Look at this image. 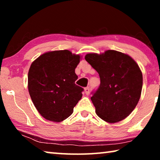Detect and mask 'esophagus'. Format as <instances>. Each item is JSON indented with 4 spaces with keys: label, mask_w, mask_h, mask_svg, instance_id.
I'll return each instance as SVG.
<instances>
[{
    "label": "esophagus",
    "mask_w": 160,
    "mask_h": 160,
    "mask_svg": "<svg viewBox=\"0 0 160 160\" xmlns=\"http://www.w3.org/2000/svg\"><path fill=\"white\" fill-rule=\"evenodd\" d=\"M90 88H89V87H87V88H85V93L87 94V95L90 94Z\"/></svg>",
    "instance_id": "obj_1"
}]
</instances>
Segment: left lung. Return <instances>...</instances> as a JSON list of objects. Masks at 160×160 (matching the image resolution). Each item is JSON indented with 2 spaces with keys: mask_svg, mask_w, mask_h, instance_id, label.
Wrapping results in <instances>:
<instances>
[{
  "mask_svg": "<svg viewBox=\"0 0 160 160\" xmlns=\"http://www.w3.org/2000/svg\"><path fill=\"white\" fill-rule=\"evenodd\" d=\"M85 60L97 70L100 85L91 97L99 117L109 123L122 121L138 102L142 75L131 56L114 50L88 53Z\"/></svg>",
  "mask_w": 160,
  "mask_h": 160,
  "instance_id": "obj_1",
  "label": "left lung"
}]
</instances>
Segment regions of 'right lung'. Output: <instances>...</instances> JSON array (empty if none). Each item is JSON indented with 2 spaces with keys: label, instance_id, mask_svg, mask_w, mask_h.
Masks as SVG:
<instances>
[{
  "label": "right lung",
  "instance_id": "obj_1",
  "mask_svg": "<svg viewBox=\"0 0 160 160\" xmlns=\"http://www.w3.org/2000/svg\"><path fill=\"white\" fill-rule=\"evenodd\" d=\"M80 56L68 50L42 54L29 68L28 90L39 113L44 118L61 122L72 114L84 89L75 85V69Z\"/></svg>",
  "mask_w": 160,
  "mask_h": 160
}]
</instances>
